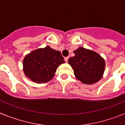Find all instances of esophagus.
Returning <instances> with one entry per match:
<instances>
[{"mask_svg": "<svg viewBox=\"0 0 125 125\" xmlns=\"http://www.w3.org/2000/svg\"><path fill=\"white\" fill-rule=\"evenodd\" d=\"M68 59H69V57H64V61L66 62H68Z\"/></svg>", "mask_w": 125, "mask_h": 125, "instance_id": "34e87169", "label": "esophagus"}]
</instances>
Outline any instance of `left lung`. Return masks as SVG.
Masks as SVG:
<instances>
[{"mask_svg": "<svg viewBox=\"0 0 125 125\" xmlns=\"http://www.w3.org/2000/svg\"><path fill=\"white\" fill-rule=\"evenodd\" d=\"M75 56L68 59L76 79L86 84L96 83L102 78L105 69L104 59L98 53L79 47L74 51Z\"/></svg>", "mask_w": 125, "mask_h": 125, "instance_id": "left-lung-1", "label": "left lung"}]
</instances>
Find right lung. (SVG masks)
Returning <instances> with one entry per match:
<instances>
[{"mask_svg": "<svg viewBox=\"0 0 125 125\" xmlns=\"http://www.w3.org/2000/svg\"><path fill=\"white\" fill-rule=\"evenodd\" d=\"M64 57L59 51L47 46L27 54L23 60V71L33 82L45 83L51 80L57 68L64 63Z\"/></svg>", "mask_w": 125, "mask_h": 125, "instance_id": "obj_1", "label": "right lung"}]
</instances>
